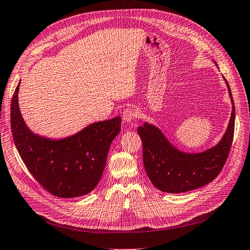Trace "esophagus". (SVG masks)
<instances>
[{
	"label": "esophagus",
	"mask_w": 250,
	"mask_h": 250,
	"mask_svg": "<svg viewBox=\"0 0 250 250\" xmlns=\"http://www.w3.org/2000/svg\"><path fill=\"white\" fill-rule=\"evenodd\" d=\"M135 117H136V112L132 109H126L123 111L122 118H123V121L126 123H131L134 120Z\"/></svg>",
	"instance_id": "esophagus-1"
}]
</instances>
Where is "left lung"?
Masks as SVG:
<instances>
[{
    "label": "left lung",
    "instance_id": "1",
    "mask_svg": "<svg viewBox=\"0 0 250 250\" xmlns=\"http://www.w3.org/2000/svg\"><path fill=\"white\" fill-rule=\"evenodd\" d=\"M224 79L231 98L232 113L228 128L217 146L197 153L184 152L171 145L154 125L145 123L138 127L146 172L151 183L161 191L169 193L190 191L208 184L222 171L229 156L235 126L234 101L228 81L225 77Z\"/></svg>",
    "mask_w": 250,
    "mask_h": 250
}]
</instances>
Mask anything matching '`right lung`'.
I'll use <instances>...</instances> for the list:
<instances>
[{"label": "right lung", "mask_w": 250, "mask_h": 250, "mask_svg": "<svg viewBox=\"0 0 250 250\" xmlns=\"http://www.w3.org/2000/svg\"><path fill=\"white\" fill-rule=\"evenodd\" d=\"M11 102V129L16 148L30 174L58 197L89 193L101 180L110 146L120 132L121 118L96 122L62 139L34 134L21 116L18 92Z\"/></svg>", "instance_id": "right-lung-1"}]
</instances>
